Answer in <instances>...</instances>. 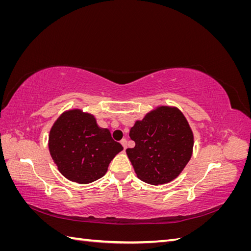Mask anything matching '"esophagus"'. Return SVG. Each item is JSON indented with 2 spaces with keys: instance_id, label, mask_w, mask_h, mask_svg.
Instances as JSON below:
<instances>
[{
  "instance_id": "esophagus-1",
  "label": "esophagus",
  "mask_w": 251,
  "mask_h": 251,
  "mask_svg": "<svg viewBox=\"0 0 251 251\" xmlns=\"http://www.w3.org/2000/svg\"><path fill=\"white\" fill-rule=\"evenodd\" d=\"M120 143H121V144H123V147H124V149L126 150V139H125V138H124V139H121Z\"/></svg>"
}]
</instances>
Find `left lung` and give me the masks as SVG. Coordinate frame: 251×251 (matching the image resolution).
Here are the masks:
<instances>
[{"mask_svg": "<svg viewBox=\"0 0 251 251\" xmlns=\"http://www.w3.org/2000/svg\"><path fill=\"white\" fill-rule=\"evenodd\" d=\"M135 141L126 149L137 177L147 183L160 185L176 179L191 160L194 134L178 108L160 105L137 120L130 130Z\"/></svg>", "mask_w": 251, "mask_h": 251, "instance_id": "left-lung-1", "label": "left lung"}]
</instances>
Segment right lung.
<instances>
[{
  "mask_svg": "<svg viewBox=\"0 0 251 251\" xmlns=\"http://www.w3.org/2000/svg\"><path fill=\"white\" fill-rule=\"evenodd\" d=\"M48 147L59 173L79 184L104 176L113 158L124 150L108 128L98 126L94 115L80 109L60 114L50 130Z\"/></svg>",
  "mask_w": 251,
  "mask_h": 251,
  "instance_id": "1",
  "label": "right lung"
}]
</instances>
